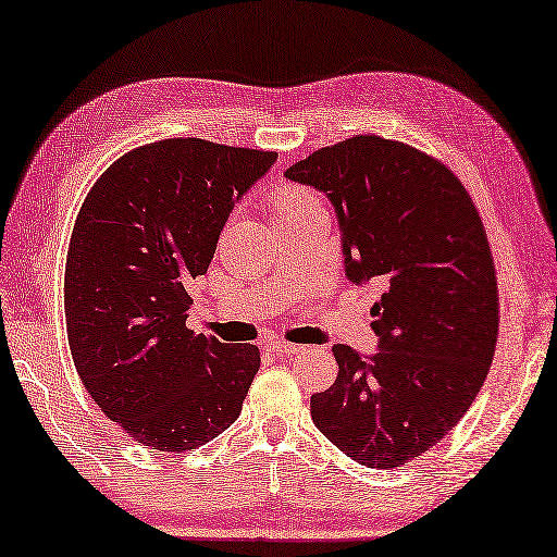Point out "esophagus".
I'll return each instance as SVG.
<instances>
[{"label":"esophagus","mask_w":557,"mask_h":557,"mask_svg":"<svg viewBox=\"0 0 557 557\" xmlns=\"http://www.w3.org/2000/svg\"><path fill=\"white\" fill-rule=\"evenodd\" d=\"M269 351H274L276 357H293V355H300L302 347L283 343V341H274V343H269Z\"/></svg>","instance_id":"obj_1"}]
</instances>
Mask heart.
<instances>
[{
	"label": "heart",
	"mask_w": 557,
	"mask_h": 557,
	"mask_svg": "<svg viewBox=\"0 0 557 557\" xmlns=\"http://www.w3.org/2000/svg\"><path fill=\"white\" fill-rule=\"evenodd\" d=\"M269 202H271V210H274L276 220H286V216H290V214H297V212H302L307 208L321 206L314 191H309V188L297 186V184L276 186L269 196Z\"/></svg>",
	"instance_id": "1"
}]
</instances>
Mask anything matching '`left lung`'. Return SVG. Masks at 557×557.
Returning a JSON list of instances; mask_svg holds the SVG:
<instances>
[{
	"instance_id": "obj_1",
	"label": "left lung",
	"mask_w": 557,
	"mask_h": 557,
	"mask_svg": "<svg viewBox=\"0 0 557 557\" xmlns=\"http://www.w3.org/2000/svg\"><path fill=\"white\" fill-rule=\"evenodd\" d=\"M335 208L345 274L377 286V351L335 345V383L311 395L314 425L369 468L430 451L466 416L494 359L496 271L458 176L418 148L351 137L286 170Z\"/></svg>"
}]
</instances>
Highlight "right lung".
I'll return each instance as SVG.
<instances>
[{"label":"right lung","mask_w":557,"mask_h":557,"mask_svg":"<svg viewBox=\"0 0 557 557\" xmlns=\"http://www.w3.org/2000/svg\"><path fill=\"white\" fill-rule=\"evenodd\" d=\"M274 151L162 139L91 186L65 262L67 345L99 409L148 449L182 454L240 416L260 349L186 329L236 202Z\"/></svg>","instance_id":"1"}]
</instances>
